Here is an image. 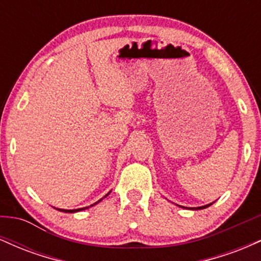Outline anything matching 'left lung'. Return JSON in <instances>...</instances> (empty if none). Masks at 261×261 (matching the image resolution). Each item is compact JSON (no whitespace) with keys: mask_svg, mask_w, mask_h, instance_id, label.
<instances>
[{"mask_svg":"<svg viewBox=\"0 0 261 261\" xmlns=\"http://www.w3.org/2000/svg\"><path fill=\"white\" fill-rule=\"evenodd\" d=\"M208 206H211V203H208V205H205V206H200V207H196V208H194V210H202V208L208 207Z\"/></svg>","mask_w":261,"mask_h":261,"instance_id":"obj_1","label":"left lung"}]
</instances>
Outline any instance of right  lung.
Listing matches in <instances>:
<instances>
[{
  "instance_id": "1",
  "label": "right lung",
  "mask_w": 261,
  "mask_h": 261,
  "mask_svg": "<svg viewBox=\"0 0 261 261\" xmlns=\"http://www.w3.org/2000/svg\"><path fill=\"white\" fill-rule=\"evenodd\" d=\"M109 193H110V191H109ZM109 193H108L106 196L109 195ZM106 196H104V197H106ZM99 201H101V199L99 200ZM99 201H97L95 203H98ZM95 203H93V205H95ZM93 205H91V206H93ZM86 208H88V207H82V208H77V210H61V208H60L59 211H62V212H71V214H72V212H77V211H81V210H86Z\"/></svg>"
}]
</instances>
